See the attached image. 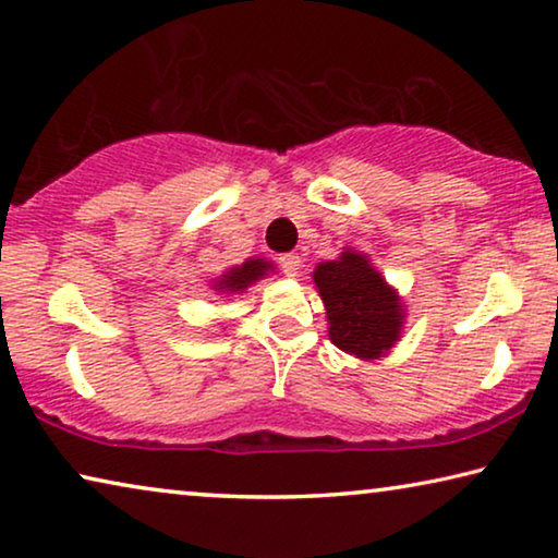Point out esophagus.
<instances>
[{
    "mask_svg": "<svg viewBox=\"0 0 558 558\" xmlns=\"http://www.w3.org/2000/svg\"><path fill=\"white\" fill-rule=\"evenodd\" d=\"M300 265H303V260H300V255H295V253H288V255H282V258H280V268H282V272H286L288 278H295L298 276Z\"/></svg>",
    "mask_w": 558,
    "mask_h": 558,
    "instance_id": "1",
    "label": "esophagus"
}]
</instances>
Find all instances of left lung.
<instances>
[{"instance_id": "left-lung-1", "label": "left lung", "mask_w": 558, "mask_h": 558, "mask_svg": "<svg viewBox=\"0 0 558 558\" xmlns=\"http://www.w3.org/2000/svg\"><path fill=\"white\" fill-rule=\"evenodd\" d=\"M313 280L325 303L332 344L360 360H377L395 348L404 305L367 255L348 247L338 260L317 265Z\"/></svg>"}]
</instances>
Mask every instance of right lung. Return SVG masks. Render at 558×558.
I'll list each match as a JSON object with an SVG mask.
<instances>
[{
  "label": "right lung",
  "mask_w": 558,
  "mask_h": 558,
  "mask_svg": "<svg viewBox=\"0 0 558 558\" xmlns=\"http://www.w3.org/2000/svg\"><path fill=\"white\" fill-rule=\"evenodd\" d=\"M272 268L270 260L265 258H253V260H245L243 265H235L226 272V276H220L216 280L214 290L218 293H243L247 286H253L255 280H260L268 276V270Z\"/></svg>",
  "instance_id": "add662e5"
}]
</instances>
